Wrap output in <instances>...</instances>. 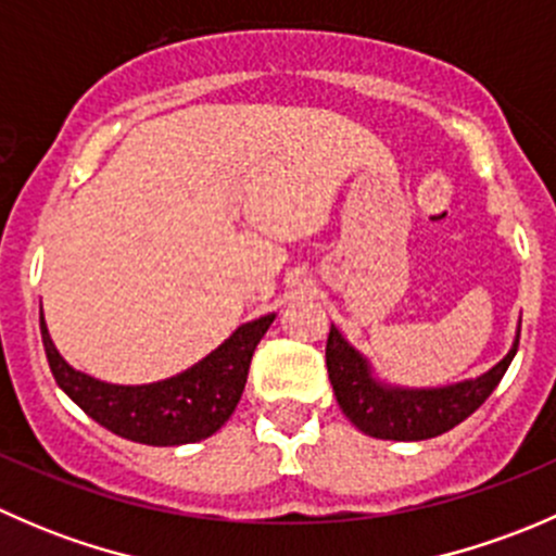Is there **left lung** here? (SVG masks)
Segmentation results:
<instances>
[{
    "label": "left lung",
    "instance_id": "8db88e82",
    "mask_svg": "<svg viewBox=\"0 0 556 556\" xmlns=\"http://www.w3.org/2000/svg\"><path fill=\"white\" fill-rule=\"evenodd\" d=\"M517 346L519 330L508 355L479 379L450 387H430V390H408V387H390L374 379L366 357L355 346L346 344L336 325H330L325 366H328L341 412L357 430L384 441H425L468 419L492 395V390L501 384L503 374L511 366Z\"/></svg>",
    "mask_w": 556,
    "mask_h": 556
}]
</instances>
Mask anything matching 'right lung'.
Listing matches in <instances>:
<instances>
[{
	"label": "right lung",
	"instance_id": "add662e5",
	"mask_svg": "<svg viewBox=\"0 0 556 556\" xmlns=\"http://www.w3.org/2000/svg\"><path fill=\"white\" fill-rule=\"evenodd\" d=\"M277 314L239 325L215 352L177 377L153 384H106L75 371L55 350L39 317L45 355L61 390L115 435L148 446H179L210 439L228 422L247 384L252 352Z\"/></svg>",
	"mask_w": 556,
	"mask_h": 556
}]
</instances>
